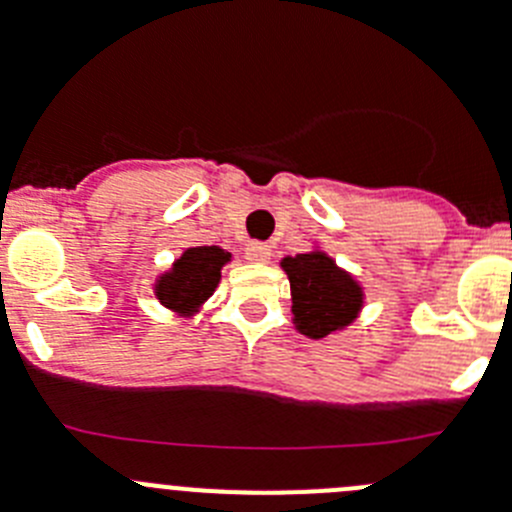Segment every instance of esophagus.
<instances>
[{
  "label": "esophagus",
  "mask_w": 512,
  "mask_h": 512,
  "mask_svg": "<svg viewBox=\"0 0 512 512\" xmlns=\"http://www.w3.org/2000/svg\"><path fill=\"white\" fill-rule=\"evenodd\" d=\"M246 256H248V259H251V261H259V264H264V261H269L271 248L266 246V243L251 241V243H246Z\"/></svg>",
  "instance_id": "34e87169"
}]
</instances>
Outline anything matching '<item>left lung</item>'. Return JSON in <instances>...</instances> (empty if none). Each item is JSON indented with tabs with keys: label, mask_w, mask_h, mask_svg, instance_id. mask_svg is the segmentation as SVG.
I'll return each instance as SVG.
<instances>
[{
	"label": "left lung",
	"mask_w": 512,
	"mask_h": 512,
	"mask_svg": "<svg viewBox=\"0 0 512 512\" xmlns=\"http://www.w3.org/2000/svg\"><path fill=\"white\" fill-rule=\"evenodd\" d=\"M281 269L292 287L294 327L312 340L345 330L363 309V287L320 248L287 256Z\"/></svg>",
	"instance_id": "left-lung-1"
}]
</instances>
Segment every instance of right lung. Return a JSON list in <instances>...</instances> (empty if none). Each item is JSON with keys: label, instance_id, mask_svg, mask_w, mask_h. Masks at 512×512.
Segmentation results:
<instances>
[{"label": "right lung", "instance_id": "add662e5", "mask_svg": "<svg viewBox=\"0 0 512 512\" xmlns=\"http://www.w3.org/2000/svg\"><path fill=\"white\" fill-rule=\"evenodd\" d=\"M231 261V253L218 246L187 248L180 259L164 271L154 284V297L159 304L177 314H195L205 299L215 292L220 269Z\"/></svg>", "mask_w": 512, "mask_h": 512}]
</instances>
